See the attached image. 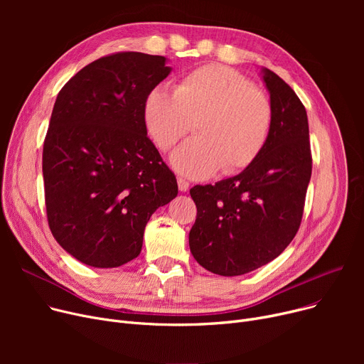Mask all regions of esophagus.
<instances>
[{"label":"esophagus","instance_id":"34e87169","mask_svg":"<svg viewBox=\"0 0 364 364\" xmlns=\"http://www.w3.org/2000/svg\"><path fill=\"white\" fill-rule=\"evenodd\" d=\"M177 183H178V188H180V192H187L188 187H190V184H188V181H187L186 178H181V177H178V178H177Z\"/></svg>","mask_w":364,"mask_h":364}]
</instances>
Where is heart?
Returning a JSON list of instances; mask_svg holds the SVG:
<instances>
[{"label":"heart","instance_id":"b5f03b06","mask_svg":"<svg viewBox=\"0 0 364 364\" xmlns=\"http://www.w3.org/2000/svg\"><path fill=\"white\" fill-rule=\"evenodd\" d=\"M149 136L169 150L192 129L198 136L171 155L180 174L206 178L221 169L232 176L252 165L270 139L273 105L250 78L223 65L186 73L174 91L155 87L143 105Z\"/></svg>","mask_w":364,"mask_h":364}]
</instances>
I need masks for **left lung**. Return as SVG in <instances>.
<instances>
[{"label":"left lung","instance_id":"1","mask_svg":"<svg viewBox=\"0 0 364 364\" xmlns=\"http://www.w3.org/2000/svg\"><path fill=\"white\" fill-rule=\"evenodd\" d=\"M262 80L273 127L261 155L235 177L190 188L198 208L190 251L220 276L254 272L286 250L301 225L311 178L307 112L279 75L264 68Z\"/></svg>","mask_w":364,"mask_h":364}]
</instances>
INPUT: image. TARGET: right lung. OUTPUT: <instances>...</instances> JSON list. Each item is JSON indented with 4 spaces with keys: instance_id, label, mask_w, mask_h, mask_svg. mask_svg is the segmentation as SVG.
Segmentation results:
<instances>
[{
    "instance_id": "obj_1",
    "label": "right lung",
    "mask_w": 364,
    "mask_h": 364,
    "mask_svg": "<svg viewBox=\"0 0 364 364\" xmlns=\"http://www.w3.org/2000/svg\"><path fill=\"white\" fill-rule=\"evenodd\" d=\"M169 72L164 55L114 53L57 95L43 150L47 220L57 243L87 265L137 258L151 214L178 193L143 119L146 95Z\"/></svg>"
}]
</instances>
